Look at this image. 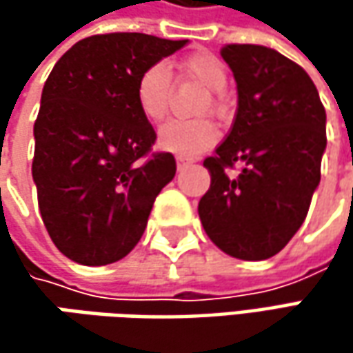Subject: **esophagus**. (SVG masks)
<instances>
[{
	"instance_id": "obj_1",
	"label": "esophagus",
	"mask_w": 353,
	"mask_h": 353,
	"mask_svg": "<svg viewBox=\"0 0 353 353\" xmlns=\"http://www.w3.org/2000/svg\"><path fill=\"white\" fill-rule=\"evenodd\" d=\"M192 163V159H188V157H176V165H179V169H183L186 165H190Z\"/></svg>"
}]
</instances>
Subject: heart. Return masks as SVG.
<instances>
[{
    "label": "heart",
    "mask_w": 353,
    "mask_h": 353,
    "mask_svg": "<svg viewBox=\"0 0 353 353\" xmlns=\"http://www.w3.org/2000/svg\"><path fill=\"white\" fill-rule=\"evenodd\" d=\"M188 78L210 92H220L228 84L224 62L210 52H198L183 62ZM170 72L165 62H153L143 70L135 84V102L145 119L161 121L169 112ZM206 108L218 110L220 100L212 94ZM218 139V129L210 119H172L159 129V145L179 157H194L206 151Z\"/></svg>",
    "instance_id": "b5f03b06"
}]
</instances>
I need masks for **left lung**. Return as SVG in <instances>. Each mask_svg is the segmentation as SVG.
<instances>
[{"label":"left lung","mask_w":353,"mask_h":353,"mask_svg":"<svg viewBox=\"0 0 353 353\" xmlns=\"http://www.w3.org/2000/svg\"><path fill=\"white\" fill-rule=\"evenodd\" d=\"M237 84L234 125L204 161L210 188L198 204L204 232L245 261L283 250L306 218L320 183L326 112L310 76L275 48L225 45ZM243 162L237 177L225 169Z\"/></svg>","instance_id":"obj_1"}]
</instances>
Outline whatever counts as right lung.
<instances>
[{
	"mask_svg": "<svg viewBox=\"0 0 353 353\" xmlns=\"http://www.w3.org/2000/svg\"><path fill=\"white\" fill-rule=\"evenodd\" d=\"M188 41L94 34L48 74L34 121L33 181L48 236L80 265H108L137 245L157 194L174 179L170 153L135 102L143 70Z\"/></svg>",
	"mask_w": 353,
	"mask_h": 353,
	"instance_id": "right-lung-1",
	"label": "right lung"
}]
</instances>
